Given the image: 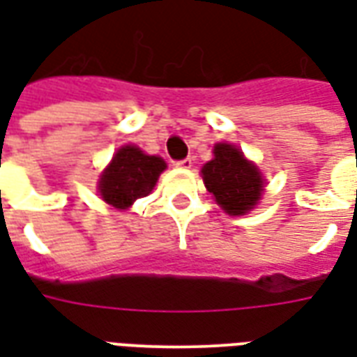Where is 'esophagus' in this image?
<instances>
[{
	"label": "esophagus",
	"mask_w": 357,
	"mask_h": 357,
	"mask_svg": "<svg viewBox=\"0 0 357 357\" xmlns=\"http://www.w3.org/2000/svg\"><path fill=\"white\" fill-rule=\"evenodd\" d=\"M176 166H178V168H191V166H193V158L187 156L183 160H176Z\"/></svg>",
	"instance_id": "34e87169"
}]
</instances>
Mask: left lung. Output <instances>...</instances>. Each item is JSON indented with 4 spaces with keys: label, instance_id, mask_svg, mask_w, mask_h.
Returning a JSON list of instances; mask_svg holds the SVG:
<instances>
[{
    "label": "left lung",
    "instance_id": "left-lung-1",
    "mask_svg": "<svg viewBox=\"0 0 357 357\" xmlns=\"http://www.w3.org/2000/svg\"><path fill=\"white\" fill-rule=\"evenodd\" d=\"M202 178L218 204L231 216L248 212L264 191L258 168L229 143H218L214 147V158L202 166Z\"/></svg>",
    "mask_w": 357,
    "mask_h": 357
}]
</instances>
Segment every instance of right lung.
<instances>
[{
	"label": "right lung",
	"instance_id": "right-lung-1",
	"mask_svg": "<svg viewBox=\"0 0 357 357\" xmlns=\"http://www.w3.org/2000/svg\"><path fill=\"white\" fill-rule=\"evenodd\" d=\"M166 162L158 156H149L132 145L118 151L99 181L102 201L114 208H128L133 202L147 197Z\"/></svg>",
	"mask_w": 357,
	"mask_h": 357
}]
</instances>
